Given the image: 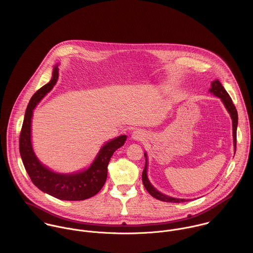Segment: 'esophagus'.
<instances>
[{
    "mask_svg": "<svg viewBox=\"0 0 253 253\" xmlns=\"http://www.w3.org/2000/svg\"><path fill=\"white\" fill-rule=\"evenodd\" d=\"M145 137H146V134L141 130H136L132 133V138L135 140H138V141H142L143 139H145Z\"/></svg>",
    "mask_w": 253,
    "mask_h": 253,
    "instance_id": "esophagus-1",
    "label": "esophagus"
}]
</instances>
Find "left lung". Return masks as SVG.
<instances>
[{
	"mask_svg": "<svg viewBox=\"0 0 253 253\" xmlns=\"http://www.w3.org/2000/svg\"><path fill=\"white\" fill-rule=\"evenodd\" d=\"M211 92H212L214 95H216L218 97L221 98V100L223 101L225 107L228 110V112L231 115L232 121H233V136H234V146H235V150L237 148V126H238V112L237 109L235 107L230 95L228 94V92L226 91V89L224 88V86L221 84V83L216 80L214 82H212L211 84ZM145 159H146V163H145V168L142 172V181L144 184L145 189L147 190V192L154 198H156L157 200L163 201V202H167V203H183V202H187V200H183V199H175V198H171L169 196H166L162 193H160L159 191H157L148 180L147 177V156L146 154L144 155Z\"/></svg>",
	"mask_w": 253,
	"mask_h": 253,
	"instance_id": "1",
	"label": "left lung"
}]
</instances>
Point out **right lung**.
<instances>
[{"mask_svg": "<svg viewBox=\"0 0 253 253\" xmlns=\"http://www.w3.org/2000/svg\"><path fill=\"white\" fill-rule=\"evenodd\" d=\"M58 79L54 67L51 81L38 89L26 109L19 136V152L24 168L33 184L41 191L64 201H83L96 195L107 179L108 164L114 152L125 144L126 135H121L104 145L86 170L74 174H59L43 167L36 158L31 145V119L39 101L51 90Z\"/></svg>", "mask_w": 253, "mask_h": 253, "instance_id": "1", "label": "right lung"}]
</instances>
